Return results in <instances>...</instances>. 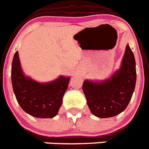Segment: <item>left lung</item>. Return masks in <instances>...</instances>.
<instances>
[{
	"mask_svg": "<svg viewBox=\"0 0 149 149\" xmlns=\"http://www.w3.org/2000/svg\"><path fill=\"white\" fill-rule=\"evenodd\" d=\"M136 62L127 45L121 68L110 79L101 82L85 80L82 90L91 113L100 118L112 117L128 106L135 88Z\"/></svg>",
	"mask_w": 149,
	"mask_h": 149,
	"instance_id": "8db88e82",
	"label": "left lung"
}]
</instances>
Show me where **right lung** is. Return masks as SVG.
<instances>
[{
    "mask_svg": "<svg viewBox=\"0 0 149 149\" xmlns=\"http://www.w3.org/2000/svg\"><path fill=\"white\" fill-rule=\"evenodd\" d=\"M12 84L16 100L25 112L38 118H53L62 104L70 78L60 76L49 83H38L24 75L18 51L12 64Z\"/></svg>",
    "mask_w": 149,
    "mask_h": 149,
    "instance_id": "add662e5",
    "label": "right lung"
}]
</instances>
